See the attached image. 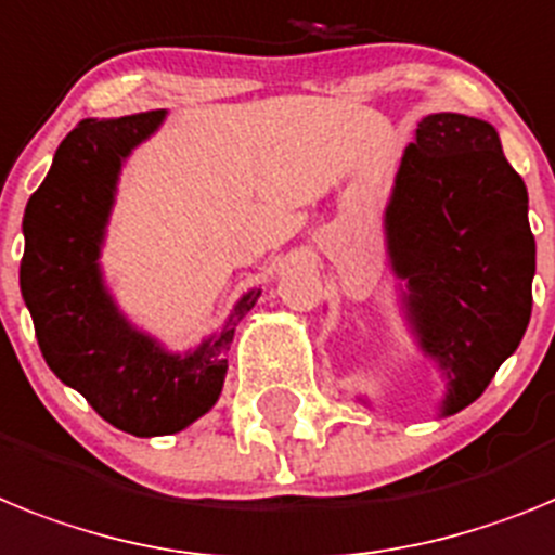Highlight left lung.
<instances>
[{"instance_id":"8db88e82","label":"left lung","mask_w":555,"mask_h":555,"mask_svg":"<svg viewBox=\"0 0 555 555\" xmlns=\"http://www.w3.org/2000/svg\"><path fill=\"white\" fill-rule=\"evenodd\" d=\"M383 234L399 315L444 379L438 416H452L486 391L531 321L528 190L498 128L427 114L399 162Z\"/></svg>"}]
</instances>
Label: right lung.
<instances>
[{
    "label": "right lung",
    "instance_id": "1",
    "mask_svg": "<svg viewBox=\"0 0 555 555\" xmlns=\"http://www.w3.org/2000/svg\"><path fill=\"white\" fill-rule=\"evenodd\" d=\"M164 119L167 111H147L77 122L22 220L18 284L47 365L105 422L139 438L181 433L215 408L234 330L262 296V287L245 291L223 324L184 351L167 349L117 305L100 259L119 176Z\"/></svg>",
    "mask_w": 555,
    "mask_h": 555
}]
</instances>
